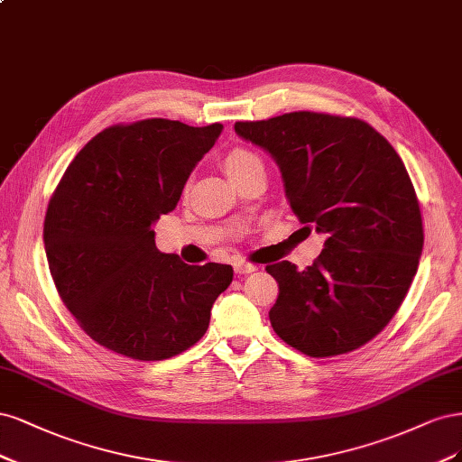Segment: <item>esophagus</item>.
Wrapping results in <instances>:
<instances>
[{"instance_id": "1", "label": "esophagus", "mask_w": 462, "mask_h": 462, "mask_svg": "<svg viewBox=\"0 0 462 462\" xmlns=\"http://www.w3.org/2000/svg\"><path fill=\"white\" fill-rule=\"evenodd\" d=\"M257 269H259L257 264L247 263V261H236V263H234V271H236L237 274H249V273H255Z\"/></svg>"}]
</instances>
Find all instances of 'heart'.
I'll return each instance as SVG.
<instances>
[{
	"label": "heart",
	"instance_id": "obj_1",
	"mask_svg": "<svg viewBox=\"0 0 462 462\" xmlns=\"http://www.w3.org/2000/svg\"><path fill=\"white\" fill-rule=\"evenodd\" d=\"M257 161H261L257 153H253L249 150H242V147H237V150H232L225 157V167H226L228 174L232 176V174L244 171L245 167L253 165V162H257Z\"/></svg>",
	"mask_w": 462,
	"mask_h": 462
}]
</instances>
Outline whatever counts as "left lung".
Instances as JSON below:
<instances>
[{
	"mask_svg": "<svg viewBox=\"0 0 462 462\" xmlns=\"http://www.w3.org/2000/svg\"><path fill=\"white\" fill-rule=\"evenodd\" d=\"M234 130L276 161L301 225L328 236L305 271L266 266L278 282L274 332L309 356L359 349L393 319L419 269L422 217L403 161L351 116L297 111Z\"/></svg>",
	"mask_w": 462,
	"mask_h": 462,
	"instance_id": "1",
	"label": "left lung"
}]
</instances>
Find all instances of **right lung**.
Here are the masks:
<instances>
[{
  "mask_svg": "<svg viewBox=\"0 0 462 462\" xmlns=\"http://www.w3.org/2000/svg\"><path fill=\"white\" fill-rule=\"evenodd\" d=\"M222 125L147 118L99 132L74 157L48 205L43 244L55 288L99 346L138 361L186 351L209 328L230 264H186L155 247Z\"/></svg>",
  "mask_w": 462,
  "mask_h": 462,
  "instance_id": "1",
  "label": "right lung"
}]
</instances>
